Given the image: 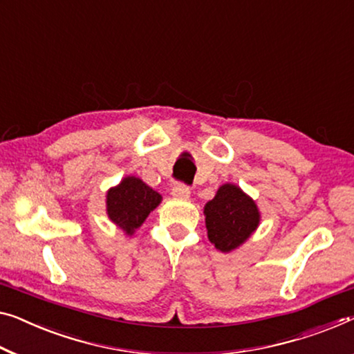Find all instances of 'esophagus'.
<instances>
[{
	"mask_svg": "<svg viewBox=\"0 0 354 354\" xmlns=\"http://www.w3.org/2000/svg\"><path fill=\"white\" fill-rule=\"evenodd\" d=\"M171 195H173V197L181 198V200L189 198V195H191V187H189L187 184H184V183H178V184H175V186H173Z\"/></svg>",
	"mask_w": 354,
	"mask_h": 354,
	"instance_id": "esophagus-1",
	"label": "esophagus"
}]
</instances>
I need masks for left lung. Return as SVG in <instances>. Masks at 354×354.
<instances>
[{"label":"left lung","mask_w":354,"mask_h":354,"mask_svg":"<svg viewBox=\"0 0 354 354\" xmlns=\"http://www.w3.org/2000/svg\"><path fill=\"white\" fill-rule=\"evenodd\" d=\"M205 216L208 239L223 252L240 246L259 224L256 203L234 184L219 187L216 197L205 205Z\"/></svg>","instance_id":"8db88e82"}]
</instances>
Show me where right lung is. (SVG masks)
Returning <instances> with one entry per match:
<instances>
[{
	"instance_id": "right-lung-1",
	"label": "right lung",
	"mask_w": 354,
	"mask_h": 354,
	"mask_svg": "<svg viewBox=\"0 0 354 354\" xmlns=\"http://www.w3.org/2000/svg\"><path fill=\"white\" fill-rule=\"evenodd\" d=\"M160 200V194L152 191L141 179L129 176L108 192V216L125 234L131 235Z\"/></svg>"
}]
</instances>
